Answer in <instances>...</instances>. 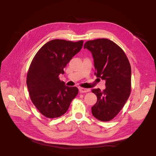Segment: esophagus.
I'll use <instances>...</instances> for the list:
<instances>
[{
	"label": "esophagus",
	"mask_w": 156,
	"mask_h": 156,
	"mask_svg": "<svg viewBox=\"0 0 156 156\" xmlns=\"http://www.w3.org/2000/svg\"><path fill=\"white\" fill-rule=\"evenodd\" d=\"M90 89H87V88H82V87H80L79 88V91L81 93H87L90 92Z\"/></svg>",
	"instance_id": "1"
}]
</instances>
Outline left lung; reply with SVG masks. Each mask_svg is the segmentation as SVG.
Returning <instances> with one entry per match:
<instances>
[{
  "label": "left lung",
  "mask_w": 156,
  "mask_h": 156,
  "mask_svg": "<svg viewBox=\"0 0 156 156\" xmlns=\"http://www.w3.org/2000/svg\"><path fill=\"white\" fill-rule=\"evenodd\" d=\"M92 54L97 78L105 80V89H93L97 97L92 108L93 116L102 121L115 118L123 108L131 93V66L123 50L107 38L89 40L85 44Z\"/></svg>",
  "instance_id": "1"
}]
</instances>
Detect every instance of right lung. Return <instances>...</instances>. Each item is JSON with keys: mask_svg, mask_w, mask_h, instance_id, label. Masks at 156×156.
Masks as SVG:
<instances>
[{"mask_svg": "<svg viewBox=\"0 0 156 156\" xmlns=\"http://www.w3.org/2000/svg\"><path fill=\"white\" fill-rule=\"evenodd\" d=\"M83 40L55 39L41 47L29 67L27 84L31 102L48 118H58L68 110L78 95L76 87H67L59 80L61 73L72 57L80 52Z\"/></svg>", "mask_w": 156, "mask_h": 156, "instance_id": "right-lung-1", "label": "right lung"}]
</instances>
